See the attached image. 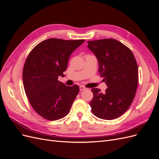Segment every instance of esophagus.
<instances>
[{
  "instance_id": "esophagus-1",
  "label": "esophagus",
  "mask_w": 159,
  "mask_h": 159,
  "mask_svg": "<svg viewBox=\"0 0 159 159\" xmlns=\"http://www.w3.org/2000/svg\"><path fill=\"white\" fill-rule=\"evenodd\" d=\"M80 91H84V90L86 89V88L84 87V86L81 85V86H80Z\"/></svg>"
}]
</instances>
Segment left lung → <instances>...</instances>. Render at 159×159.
<instances>
[{
	"label": "left lung",
	"instance_id": "obj_1",
	"mask_svg": "<svg viewBox=\"0 0 159 159\" xmlns=\"http://www.w3.org/2000/svg\"><path fill=\"white\" fill-rule=\"evenodd\" d=\"M88 48L97 57L98 71L107 88L105 93L92 88L91 111L100 119L111 120L122 115L135 96L138 66L131 50L115 39L88 41Z\"/></svg>",
	"mask_w": 159,
	"mask_h": 159
}]
</instances>
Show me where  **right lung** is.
Returning <instances> with one entry per match:
<instances>
[{"mask_svg": "<svg viewBox=\"0 0 159 159\" xmlns=\"http://www.w3.org/2000/svg\"><path fill=\"white\" fill-rule=\"evenodd\" d=\"M84 41L50 38L28 56L22 72L24 88L32 108L43 118L55 121L69 113L80 88L66 86L57 78L64 75L71 53Z\"/></svg>", "mask_w": 159, "mask_h": 159, "instance_id": "right-lung-1", "label": "right lung"}]
</instances>
